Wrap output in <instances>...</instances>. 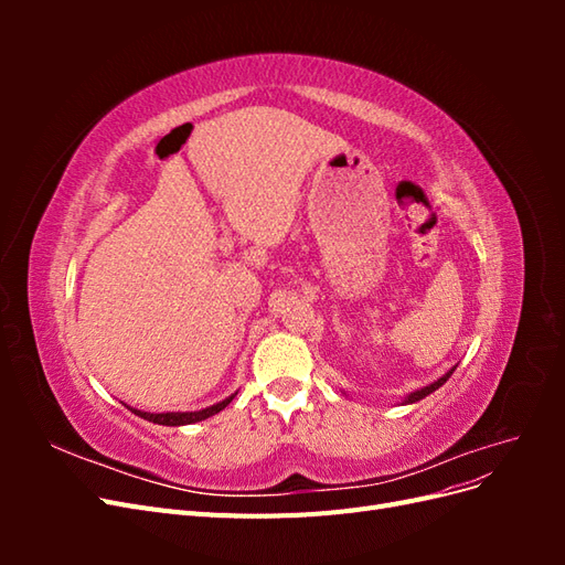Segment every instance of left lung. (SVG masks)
<instances>
[{
	"label": "left lung",
	"instance_id": "1",
	"mask_svg": "<svg viewBox=\"0 0 565 565\" xmlns=\"http://www.w3.org/2000/svg\"><path fill=\"white\" fill-rule=\"evenodd\" d=\"M457 367V365H455ZM455 367L452 370H448L446 374H443V377L440 380H436L434 384H429V386H424V388H417V391H413V393H409V396H405V405H409V403H417V401H422V398H426V396H429V393H434L436 388H440L443 384H446L448 380H450V374L455 372Z\"/></svg>",
	"mask_w": 565,
	"mask_h": 565
}]
</instances>
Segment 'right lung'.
I'll use <instances>...</instances> for the list:
<instances>
[{"label": "right lung", "instance_id": "add662e5", "mask_svg": "<svg viewBox=\"0 0 565 565\" xmlns=\"http://www.w3.org/2000/svg\"><path fill=\"white\" fill-rule=\"evenodd\" d=\"M233 398H235V393H233V396L221 401V403H216V405H210V407H204V409H195V413H143V409H136V407H129V405L127 407L131 409L134 415H139L143 419L152 422V424L183 426V424H195V422H202V419H207V417L221 413V409H224Z\"/></svg>", "mask_w": 565, "mask_h": 565}]
</instances>
